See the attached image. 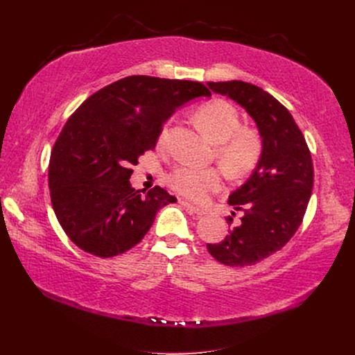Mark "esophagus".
Masks as SVG:
<instances>
[{
    "label": "esophagus",
    "instance_id": "34e87169",
    "mask_svg": "<svg viewBox=\"0 0 355 355\" xmlns=\"http://www.w3.org/2000/svg\"><path fill=\"white\" fill-rule=\"evenodd\" d=\"M180 204H181V206H182L184 209H187L190 213H193V214H196V216L206 214V211H204V210H201V209L193 206V204H190V202H187V201H184V200H180Z\"/></svg>",
    "mask_w": 355,
    "mask_h": 355
}]
</instances>
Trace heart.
I'll use <instances>...</instances> for the list:
<instances>
[{"mask_svg":"<svg viewBox=\"0 0 355 355\" xmlns=\"http://www.w3.org/2000/svg\"><path fill=\"white\" fill-rule=\"evenodd\" d=\"M196 122L209 139L217 145L216 157L218 162L233 175H243L252 171L262 155V139L249 128H240L237 110L225 101H214L201 106L196 112ZM165 130L161 134V141ZM166 182L180 196L204 201L210 194L218 191L223 177L214 168H197L180 165L168 175Z\"/></svg>","mask_w":355,"mask_h":355,"instance_id":"1","label":"heart"}]
</instances>
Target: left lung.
I'll list each match as a JSON object with an SVG mask.
<instances>
[{"label": "left lung", "mask_w": 355, "mask_h": 355, "mask_svg": "<svg viewBox=\"0 0 355 355\" xmlns=\"http://www.w3.org/2000/svg\"><path fill=\"white\" fill-rule=\"evenodd\" d=\"M207 86L243 107L262 139L254 170L229 196L234 211L243 213L240 221L225 240L207 245L223 265L252 266L281 250L301 226L313 187L312 158L289 110L270 93L241 80L207 82ZM226 220L230 226L233 217Z\"/></svg>", "instance_id": "1"}]
</instances>
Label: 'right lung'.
Instances as JSON below:
<instances>
[{"instance_id":"obj_1","label":"right lung","mask_w":355,"mask_h":355,"mask_svg":"<svg viewBox=\"0 0 355 355\" xmlns=\"http://www.w3.org/2000/svg\"><path fill=\"white\" fill-rule=\"evenodd\" d=\"M210 98L200 82L129 76L87 98L66 122L49 164L53 210L74 245L98 257L132 249L157 211L177 198L155 187L130 185L138 158L154 149L164 123L196 98Z\"/></svg>"}]
</instances>
